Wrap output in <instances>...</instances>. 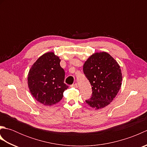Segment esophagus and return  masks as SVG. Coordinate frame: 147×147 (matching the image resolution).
Returning a JSON list of instances; mask_svg holds the SVG:
<instances>
[{"label": "esophagus", "instance_id": "1", "mask_svg": "<svg viewBox=\"0 0 147 147\" xmlns=\"http://www.w3.org/2000/svg\"><path fill=\"white\" fill-rule=\"evenodd\" d=\"M71 87H73V88H78V84L77 83H74V84H73L71 86Z\"/></svg>", "mask_w": 147, "mask_h": 147}]
</instances>
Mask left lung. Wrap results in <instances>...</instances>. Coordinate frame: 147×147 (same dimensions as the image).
<instances>
[{
    "label": "left lung",
    "mask_w": 147,
    "mask_h": 147,
    "mask_svg": "<svg viewBox=\"0 0 147 147\" xmlns=\"http://www.w3.org/2000/svg\"><path fill=\"white\" fill-rule=\"evenodd\" d=\"M83 72L92 86V95L85 100L86 104L95 109L110 104L119 91L123 80L117 61L107 52H96L85 62Z\"/></svg>",
    "instance_id": "1"
}]
</instances>
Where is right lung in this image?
<instances>
[{
  "instance_id": "right-lung-1",
  "label": "right lung",
  "mask_w": 147,
  "mask_h": 147,
  "mask_svg": "<svg viewBox=\"0 0 147 147\" xmlns=\"http://www.w3.org/2000/svg\"><path fill=\"white\" fill-rule=\"evenodd\" d=\"M61 59L54 52L45 53L37 59L29 71L28 85L31 94L38 102L51 106L60 102L68 86Z\"/></svg>"
}]
</instances>
